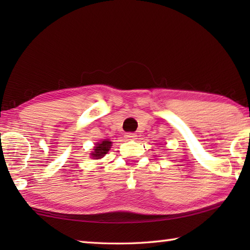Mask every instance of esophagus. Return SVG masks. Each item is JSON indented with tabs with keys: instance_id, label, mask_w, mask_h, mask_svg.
I'll return each mask as SVG.
<instances>
[{
	"instance_id": "34e87169",
	"label": "esophagus",
	"mask_w": 250,
	"mask_h": 250,
	"mask_svg": "<svg viewBox=\"0 0 250 250\" xmlns=\"http://www.w3.org/2000/svg\"><path fill=\"white\" fill-rule=\"evenodd\" d=\"M125 138L128 139V140H135V139H137V134L132 133V132L125 133Z\"/></svg>"
}]
</instances>
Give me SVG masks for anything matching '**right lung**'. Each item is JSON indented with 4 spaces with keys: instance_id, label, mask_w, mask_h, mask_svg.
Returning a JSON list of instances; mask_svg holds the SVG:
<instances>
[{
    "instance_id": "1",
    "label": "right lung",
    "mask_w": 250,
    "mask_h": 250,
    "mask_svg": "<svg viewBox=\"0 0 250 250\" xmlns=\"http://www.w3.org/2000/svg\"><path fill=\"white\" fill-rule=\"evenodd\" d=\"M111 145H112V142L109 140H104L101 142H98L96 145V146H94V151L90 153L91 158L96 159V160L104 158V156L108 153L110 147H111Z\"/></svg>"
}]
</instances>
